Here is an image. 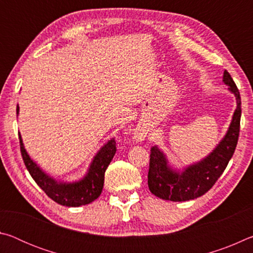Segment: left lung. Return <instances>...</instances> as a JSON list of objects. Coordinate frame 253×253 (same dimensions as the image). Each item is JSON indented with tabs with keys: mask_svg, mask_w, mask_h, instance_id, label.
I'll return each instance as SVG.
<instances>
[{
	"mask_svg": "<svg viewBox=\"0 0 253 253\" xmlns=\"http://www.w3.org/2000/svg\"><path fill=\"white\" fill-rule=\"evenodd\" d=\"M223 81L237 98V109L225 137L207 158L191 165L182 173H176L169 168L165 155L160 149L156 146L151 148L147 176L148 187L157 198L174 202L200 198L215 184L228 166L239 139L241 97L237 84L226 70L223 75Z\"/></svg>",
	"mask_w": 253,
	"mask_h": 253,
	"instance_id": "obj_1",
	"label": "left lung"
}]
</instances>
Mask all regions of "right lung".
I'll use <instances>...</instances> for the list:
<instances>
[{"label":"right lung","instance_id":"1","mask_svg":"<svg viewBox=\"0 0 253 253\" xmlns=\"http://www.w3.org/2000/svg\"><path fill=\"white\" fill-rule=\"evenodd\" d=\"M16 111L19 113V106ZM19 139L25 168L38 185L54 202L65 205V207H80V205L91 203L101 194L102 187H104L105 172L117 151L115 139H110L97 153L87 175L81 181L76 183H58L53 178L48 176L28 155L27 151L24 149L20 132Z\"/></svg>","mask_w":253,"mask_h":253}]
</instances>
